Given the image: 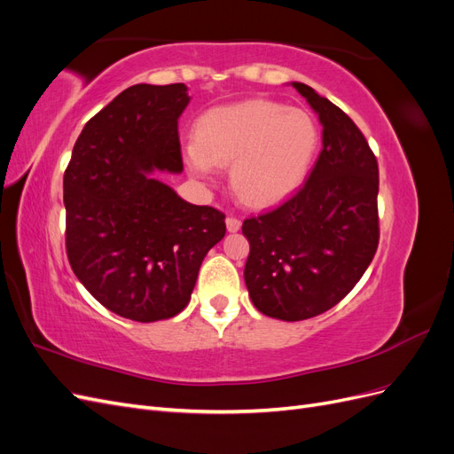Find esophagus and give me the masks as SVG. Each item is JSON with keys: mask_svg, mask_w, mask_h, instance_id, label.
Here are the masks:
<instances>
[{"mask_svg": "<svg viewBox=\"0 0 454 454\" xmlns=\"http://www.w3.org/2000/svg\"><path fill=\"white\" fill-rule=\"evenodd\" d=\"M225 223H227V231L229 232H237L239 229H240V219L239 217H232V215H229L227 219H225Z\"/></svg>", "mask_w": 454, "mask_h": 454, "instance_id": "34e87169", "label": "esophagus"}]
</instances>
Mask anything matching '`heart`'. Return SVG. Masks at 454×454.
I'll return each mask as SVG.
<instances>
[{
  "instance_id": "obj_1",
  "label": "heart",
  "mask_w": 454,
  "mask_h": 454,
  "mask_svg": "<svg viewBox=\"0 0 454 454\" xmlns=\"http://www.w3.org/2000/svg\"><path fill=\"white\" fill-rule=\"evenodd\" d=\"M318 147V127L299 107L270 100H246L204 114L195 140L185 147L189 170L212 180L231 164V184L248 204L282 200L305 180Z\"/></svg>"
}]
</instances>
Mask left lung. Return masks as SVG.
I'll return each mask as SVG.
<instances>
[{
  "instance_id": "1",
  "label": "left lung",
  "mask_w": 454,
  "mask_h": 454,
  "mask_svg": "<svg viewBox=\"0 0 454 454\" xmlns=\"http://www.w3.org/2000/svg\"><path fill=\"white\" fill-rule=\"evenodd\" d=\"M322 122V151L309 180L278 208L244 219L250 242L244 280L259 312L299 322L347 297L379 246V164L340 107L292 83Z\"/></svg>"
}]
</instances>
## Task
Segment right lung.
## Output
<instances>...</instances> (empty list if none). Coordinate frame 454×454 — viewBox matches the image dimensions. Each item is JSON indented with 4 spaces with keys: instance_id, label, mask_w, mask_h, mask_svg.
Instances as JSON below:
<instances>
[{
    "instance_id": "right-lung-1",
    "label": "right lung",
    "mask_w": 454,
    "mask_h": 454,
    "mask_svg": "<svg viewBox=\"0 0 454 454\" xmlns=\"http://www.w3.org/2000/svg\"><path fill=\"white\" fill-rule=\"evenodd\" d=\"M187 87L134 85L81 130L64 172L66 254L89 294L122 318L180 314L225 214L151 177L184 170L177 119Z\"/></svg>"
}]
</instances>
